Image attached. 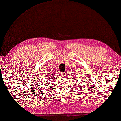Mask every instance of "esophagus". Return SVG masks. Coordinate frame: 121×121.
Returning a JSON list of instances; mask_svg holds the SVG:
<instances>
[{"label": "esophagus", "instance_id": "esophagus-1", "mask_svg": "<svg viewBox=\"0 0 121 121\" xmlns=\"http://www.w3.org/2000/svg\"><path fill=\"white\" fill-rule=\"evenodd\" d=\"M66 72H62L61 73V75H62V77H65V75H66Z\"/></svg>", "mask_w": 121, "mask_h": 121}]
</instances>
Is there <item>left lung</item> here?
<instances>
[{
  "label": "left lung",
  "instance_id": "left-lung-1",
  "mask_svg": "<svg viewBox=\"0 0 121 121\" xmlns=\"http://www.w3.org/2000/svg\"><path fill=\"white\" fill-rule=\"evenodd\" d=\"M77 81H78V80H77Z\"/></svg>",
  "mask_w": 121,
  "mask_h": 121
}]
</instances>
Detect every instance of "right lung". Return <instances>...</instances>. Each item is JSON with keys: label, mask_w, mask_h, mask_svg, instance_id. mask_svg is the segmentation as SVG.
I'll return each instance as SVG.
<instances>
[{"label": "right lung", "mask_w": 121, "mask_h": 121, "mask_svg": "<svg viewBox=\"0 0 121 121\" xmlns=\"http://www.w3.org/2000/svg\"><path fill=\"white\" fill-rule=\"evenodd\" d=\"M52 77H53V76H52Z\"/></svg>", "instance_id": "right-lung-1"}]
</instances>
